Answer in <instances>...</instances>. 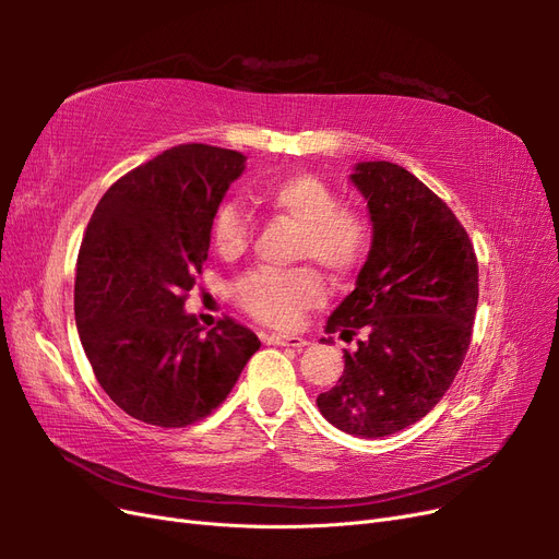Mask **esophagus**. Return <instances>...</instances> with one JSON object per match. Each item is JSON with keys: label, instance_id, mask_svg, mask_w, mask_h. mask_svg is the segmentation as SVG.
<instances>
[{"label": "esophagus", "instance_id": "34e87169", "mask_svg": "<svg viewBox=\"0 0 559 559\" xmlns=\"http://www.w3.org/2000/svg\"><path fill=\"white\" fill-rule=\"evenodd\" d=\"M263 341H265L267 345L296 347V349H300V347H306V345H308L306 337H300V335H286V333H270V335H263Z\"/></svg>", "mask_w": 559, "mask_h": 559}]
</instances>
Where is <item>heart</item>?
Listing matches in <instances>:
<instances>
[{"label":"heart","mask_w":559,"mask_h":559,"mask_svg":"<svg viewBox=\"0 0 559 559\" xmlns=\"http://www.w3.org/2000/svg\"><path fill=\"white\" fill-rule=\"evenodd\" d=\"M267 210L298 224L294 257L317 261L335 280H347L364 265L370 249L368 216L347 205H337L329 181L310 173H289L267 179L259 189ZM212 242L226 259L249 247L251 222L240 202L224 200L212 216ZM233 298L253 319L267 326L286 329L298 324L302 312L326 298V284L314 267H253L233 284Z\"/></svg>","instance_id":"obj_1"}]
</instances>
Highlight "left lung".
Instances as JSON below:
<instances>
[{"mask_svg":"<svg viewBox=\"0 0 559 559\" xmlns=\"http://www.w3.org/2000/svg\"><path fill=\"white\" fill-rule=\"evenodd\" d=\"M349 179L368 200L373 245L326 331L366 337L317 405L341 431L380 438L425 417L462 368L478 261L460 218L405 167L359 163Z\"/></svg>","mask_w":559,"mask_h":559,"instance_id":"1","label":"left lung"}]
</instances>
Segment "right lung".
<instances>
[{"label":"right lung","mask_w":559,"mask_h":559,"mask_svg":"<svg viewBox=\"0 0 559 559\" xmlns=\"http://www.w3.org/2000/svg\"><path fill=\"white\" fill-rule=\"evenodd\" d=\"M242 170L238 151L167 148L109 186L83 235L81 345L109 399L146 425L179 429L207 417L261 347L230 317L205 331L183 312L207 261L214 210Z\"/></svg>","instance_id":"obj_1"}]
</instances>
